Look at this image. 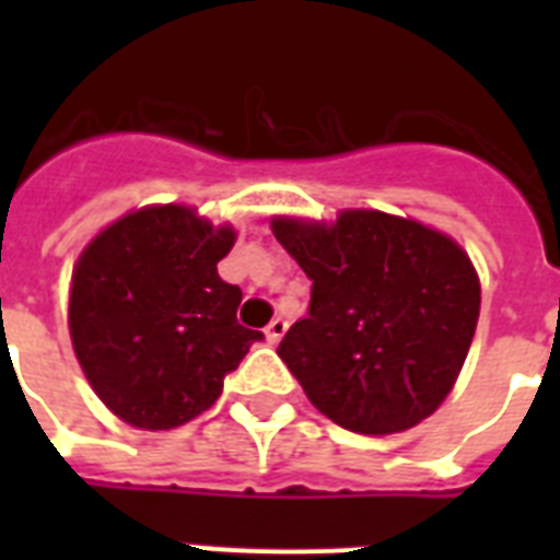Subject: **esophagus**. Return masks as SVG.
<instances>
[{"label": "esophagus", "mask_w": 560, "mask_h": 560, "mask_svg": "<svg viewBox=\"0 0 560 560\" xmlns=\"http://www.w3.org/2000/svg\"><path fill=\"white\" fill-rule=\"evenodd\" d=\"M264 334H267V342H272V346H276V342H279L284 334H288V319L276 316V319H272V323L264 328Z\"/></svg>", "instance_id": "34e87169"}]
</instances>
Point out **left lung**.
<instances>
[{"label":"left lung","mask_w":560,"mask_h":560,"mask_svg":"<svg viewBox=\"0 0 560 560\" xmlns=\"http://www.w3.org/2000/svg\"><path fill=\"white\" fill-rule=\"evenodd\" d=\"M272 235L314 281L307 316L279 346L311 404L360 435L404 433L433 416L477 331L468 253L374 209L340 211L331 226L272 218Z\"/></svg>","instance_id":"1"}]
</instances>
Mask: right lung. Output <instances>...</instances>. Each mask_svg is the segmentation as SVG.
Returning <instances> with one entry per match:
<instances>
[{
  "label": "right lung",
  "mask_w": 560,
  "mask_h": 560,
  "mask_svg": "<svg viewBox=\"0 0 560 560\" xmlns=\"http://www.w3.org/2000/svg\"><path fill=\"white\" fill-rule=\"evenodd\" d=\"M232 246L235 229L168 202L130 211L81 253L69 290L74 358L121 421L186 424L264 340L237 323L241 288L218 276Z\"/></svg>",
  "instance_id": "right-lung-1"
}]
</instances>
